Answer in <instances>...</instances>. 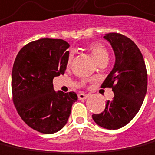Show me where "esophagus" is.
<instances>
[{
	"mask_svg": "<svg viewBox=\"0 0 155 155\" xmlns=\"http://www.w3.org/2000/svg\"><path fill=\"white\" fill-rule=\"evenodd\" d=\"M78 96H79V99L80 100H85L86 98H88L89 95L88 94H84V93H80L78 95Z\"/></svg>",
	"mask_w": 155,
	"mask_h": 155,
	"instance_id": "obj_1",
	"label": "esophagus"
}]
</instances>
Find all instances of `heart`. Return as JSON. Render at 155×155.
I'll return each mask as SVG.
<instances>
[{"label": "heart", "mask_w": 155, "mask_h": 155, "mask_svg": "<svg viewBox=\"0 0 155 155\" xmlns=\"http://www.w3.org/2000/svg\"><path fill=\"white\" fill-rule=\"evenodd\" d=\"M87 49L91 52V54L94 56V58L96 59V61L100 63L102 60L108 59V52L106 47L103 44L98 43V42H93L91 43L87 46ZM73 60V54L70 53L68 55L67 59V65L70 66Z\"/></svg>", "instance_id": "1"}]
</instances>
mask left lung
<instances>
[{
    "label": "left lung",
    "mask_w": 155,
    "mask_h": 155,
    "mask_svg": "<svg viewBox=\"0 0 155 155\" xmlns=\"http://www.w3.org/2000/svg\"><path fill=\"white\" fill-rule=\"evenodd\" d=\"M104 38L111 44L116 61L101 87L111 88L114 97L92 118L97 125L115 130L130 123L139 111L147 92L148 74L141 51L134 41L117 32L106 34Z\"/></svg>",
    "instance_id": "8db88e82"
}]
</instances>
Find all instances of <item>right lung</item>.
<instances>
[{"label": "right lung", "mask_w": 155, "mask_h": 155, "mask_svg": "<svg viewBox=\"0 0 155 155\" xmlns=\"http://www.w3.org/2000/svg\"><path fill=\"white\" fill-rule=\"evenodd\" d=\"M69 47L63 39L42 38L21 48L14 61V106L25 123L42 134L62 129L78 100L74 91L56 92L53 85V79L66 70Z\"/></svg>", "instance_id": "1"}]
</instances>
